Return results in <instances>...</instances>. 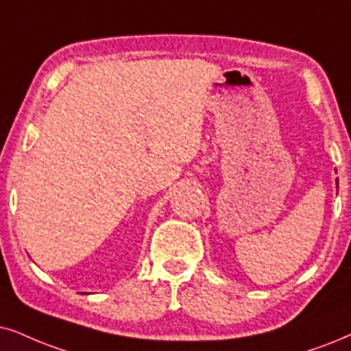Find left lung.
<instances>
[{
    "instance_id": "8db88e82",
    "label": "left lung",
    "mask_w": 351,
    "mask_h": 351,
    "mask_svg": "<svg viewBox=\"0 0 351 351\" xmlns=\"http://www.w3.org/2000/svg\"><path fill=\"white\" fill-rule=\"evenodd\" d=\"M337 186H339V180H337Z\"/></svg>"
}]
</instances>
